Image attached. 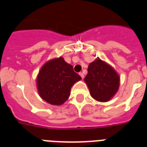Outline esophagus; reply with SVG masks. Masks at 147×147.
Returning a JSON list of instances; mask_svg holds the SVG:
<instances>
[{
	"mask_svg": "<svg viewBox=\"0 0 147 147\" xmlns=\"http://www.w3.org/2000/svg\"><path fill=\"white\" fill-rule=\"evenodd\" d=\"M79 75H80V77L82 78V79H83V78H84V75H83V72H80V73H79Z\"/></svg>",
	"mask_w": 147,
	"mask_h": 147,
	"instance_id": "1",
	"label": "esophagus"
}]
</instances>
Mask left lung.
<instances>
[{"label":"left lung","mask_w":147,"mask_h":147,"mask_svg":"<svg viewBox=\"0 0 147 147\" xmlns=\"http://www.w3.org/2000/svg\"><path fill=\"white\" fill-rule=\"evenodd\" d=\"M84 80L92 97L100 102L111 100L119 86V77L116 71L100 59L88 65Z\"/></svg>","instance_id":"1"}]
</instances>
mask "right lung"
I'll return each instance as SVG.
<instances>
[{"instance_id":"obj_1","label":"right lung","mask_w":147,"mask_h":147,"mask_svg":"<svg viewBox=\"0 0 147 147\" xmlns=\"http://www.w3.org/2000/svg\"><path fill=\"white\" fill-rule=\"evenodd\" d=\"M81 77L62 57L47 62L37 77V88L40 96L51 105H60L70 95L71 87Z\"/></svg>"}]
</instances>
